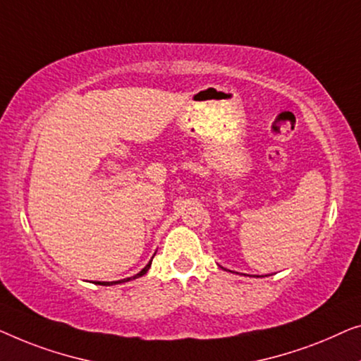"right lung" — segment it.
<instances>
[{
	"label": "right lung",
	"mask_w": 361,
	"mask_h": 361,
	"mask_svg": "<svg viewBox=\"0 0 361 361\" xmlns=\"http://www.w3.org/2000/svg\"><path fill=\"white\" fill-rule=\"evenodd\" d=\"M150 265H152V262H149V265H145V268L142 271H139L137 273V275H134L132 278H128V280H121V281H113V283H96V284H103V286H109V284H118V283H124V281H129V280H135V278H139V276H142V275H145L147 271H149V268H150Z\"/></svg>",
	"instance_id": "right-lung-1"
}]
</instances>
